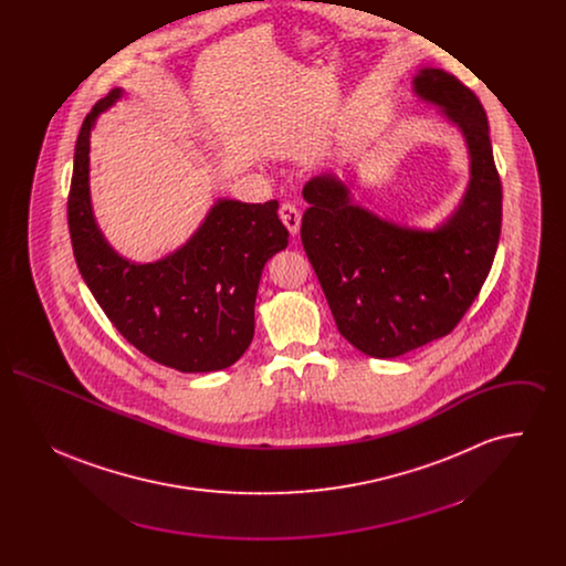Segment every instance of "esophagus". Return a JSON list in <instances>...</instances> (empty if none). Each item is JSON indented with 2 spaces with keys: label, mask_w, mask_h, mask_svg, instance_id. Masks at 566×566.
I'll list each match as a JSON object with an SVG mask.
<instances>
[{
  "label": "esophagus",
  "mask_w": 566,
  "mask_h": 566,
  "mask_svg": "<svg viewBox=\"0 0 566 566\" xmlns=\"http://www.w3.org/2000/svg\"><path fill=\"white\" fill-rule=\"evenodd\" d=\"M277 214L282 218L284 227L291 231V235H296V233H298V227H301V212H298V208L293 206V203H282Z\"/></svg>",
  "instance_id": "obj_1"
}]
</instances>
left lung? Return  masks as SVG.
Returning <instances> with one entry per match:
<instances>
[{"label": "left lung", "instance_id": "8db88e82", "mask_svg": "<svg viewBox=\"0 0 566 566\" xmlns=\"http://www.w3.org/2000/svg\"><path fill=\"white\" fill-rule=\"evenodd\" d=\"M411 84L457 125L469 150L471 178L454 214L437 229H411L352 203L350 187L333 174L303 187L305 254L339 333L374 358L448 335L484 286L501 235L503 189L480 99L437 67Z\"/></svg>", "mask_w": 566, "mask_h": 566}]
</instances>
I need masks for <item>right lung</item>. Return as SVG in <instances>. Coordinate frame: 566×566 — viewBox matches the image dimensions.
<instances>
[{
    "label": "right lung",
    "instance_id": "add662e5",
    "mask_svg": "<svg viewBox=\"0 0 566 566\" xmlns=\"http://www.w3.org/2000/svg\"><path fill=\"white\" fill-rule=\"evenodd\" d=\"M123 97L86 114L74 150L67 224L76 265L109 323L142 354L182 374L231 367L254 337V301L271 256L289 245L277 201L218 199L189 242L155 263L120 256L99 231L88 189L91 132Z\"/></svg>",
    "mask_w": 566,
    "mask_h": 566
}]
</instances>
